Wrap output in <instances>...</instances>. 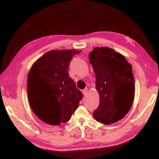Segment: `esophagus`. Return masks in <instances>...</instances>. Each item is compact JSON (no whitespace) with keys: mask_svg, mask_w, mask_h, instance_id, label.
Listing matches in <instances>:
<instances>
[{"mask_svg":"<svg viewBox=\"0 0 159 159\" xmlns=\"http://www.w3.org/2000/svg\"><path fill=\"white\" fill-rule=\"evenodd\" d=\"M88 88H85L83 90V94L84 95H86L87 94H88Z\"/></svg>","mask_w":159,"mask_h":159,"instance_id":"34e87169","label":"esophagus"}]
</instances>
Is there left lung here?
<instances>
[{
	"mask_svg": "<svg viewBox=\"0 0 159 159\" xmlns=\"http://www.w3.org/2000/svg\"><path fill=\"white\" fill-rule=\"evenodd\" d=\"M89 60L95 75V87L100 103L93 116L98 121L111 125L125 117L134 98L132 65L125 57L108 47L94 48Z\"/></svg>",
	"mask_w": 159,
	"mask_h": 159,
	"instance_id": "left-lung-1",
	"label": "left lung"
}]
</instances>
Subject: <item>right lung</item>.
Instances as JSON below:
<instances>
[{
	"label": "right lung",
	"mask_w": 159,
	"mask_h": 159,
	"mask_svg": "<svg viewBox=\"0 0 159 159\" xmlns=\"http://www.w3.org/2000/svg\"><path fill=\"white\" fill-rule=\"evenodd\" d=\"M77 50H56L45 53L32 64L28 74V100L40 120L59 125L70 119L82 94L69 77L68 69Z\"/></svg>",
	"instance_id": "add662e5"
}]
</instances>
